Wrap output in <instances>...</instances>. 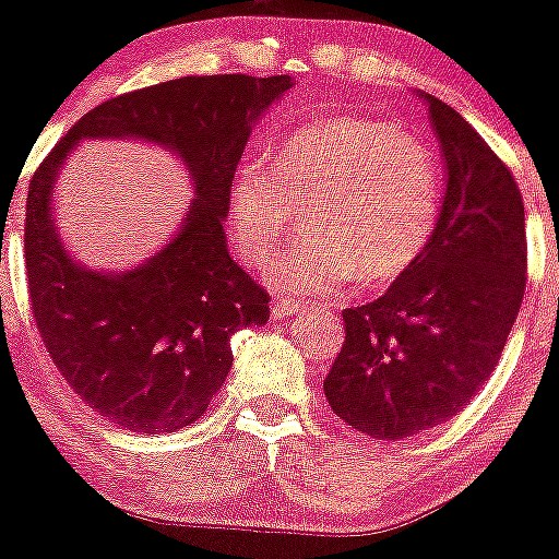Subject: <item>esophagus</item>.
I'll list each match as a JSON object with an SVG mask.
<instances>
[{
	"mask_svg": "<svg viewBox=\"0 0 559 559\" xmlns=\"http://www.w3.org/2000/svg\"><path fill=\"white\" fill-rule=\"evenodd\" d=\"M292 314H300V304H289V300H281V304H275V317L286 320V317H292Z\"/></svg>",
	"mask_w": 559,
	"mask_h": 559,
	"instance_id": "esophagus-1",
	"label": "esophagus"
}]
</instances>
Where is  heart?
Segmentation results:
<instances>
[{
  "label": "heart",
  "instance_id": "b5f03b06",
  "mask_svg": "<svg viewBox=\"0 0 559 559\" xmlns=\"http://www.w3.org/2000/svg\"><path fill=\"white\" fill-rule=\"evenodd\" d=\"M440 167L399 124L334 117L292 130L275 164L250 155L228 189L236 250L261 264L306 211V234L286 245L264 281L286 295H331L354 278L386 286L406 273L440 217Z\"/></svg>",
  "mask_w": 559,
  "mask_h": 559
}]
</instances>
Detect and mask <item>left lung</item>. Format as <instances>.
<instances>
[{
  "mask_svg": "<svg viewBox=\"0 0 559 559\" xmlns=\"http://www.w3.org/2000/svg\"><path fill=\"white\" fill-rule=\"evenodd\" d=\"M429 105L445 194L429 248L379 300L342 311L345 345L323 381L340 420L404 440L471 404L515 325L526 286L524 200L465 119Z\"/></svg>",
  "mask_w": 559,
  "mask_h": 559,
  "instance_id": "8db88e82",
  "label": "left lung"
}]
</instances>
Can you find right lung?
I'll return each instance as SVG.
<instances>
[{
  "instance_id": "right-lung-1",
  "label": "right lung",
  "mask_w": 559,
  "mask_h": 559,
  "mask_svg": "<svg viewBox=\"0 0 559 559\" xmlns=\"http://www.w3.org/2000/svg\"><path fill=\"white\" fill-rule=\"evenodd\" d=\"M292 85L289 74H211L139 88L88 110L35 169L24 225L35 325L69 386L110 424L192 426L234 365L230 336L270 320V295L230 259L223 225L253 124ZM85 138L158 143L195 186L174 239L122 274L80 265L53 228V180Z\"/></svg>"
}]
</instances>
